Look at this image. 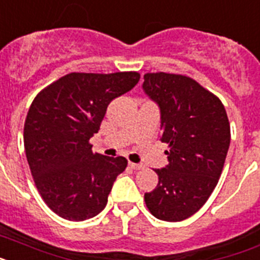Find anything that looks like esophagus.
Masks as SVG:
<instances>
[{
	"instance_id": "34e87169",
	"label": "esophagus",
	"mask_w": 260,
	"mask_h": 260,
	"mask_svg": "<svg viewBox=\"0 0 260 260\" xmlns=\"http://www.w3.org/2000/svg\"><path fill=\"white\" fill-rule=\"evenodd\" d=\"M129 168L135 169V171H139V169H143L144 165L143 164H135V162H129Z\"/></svg>"
}]
</instances>
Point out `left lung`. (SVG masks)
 I'll return each mask as SVG.
<instances>
[{"mask_svg":"<svg viewBox=\"0 0 260 260\" xmlns=\"http://www.w3.org/2000/svg\"><path fill=\"white\" fill-rule=\"evenodd\" d=\"M143 89L160 107V140L169 145V164L154 169L158 184L144 200L161 221H184L204 206L221 177L230 145L228 113L189 76L148 73Z\"/></svg>","mask_w":260,"mask_h":260,"instance_id":"left-lung-1","label":"left lung"}]
</instances>
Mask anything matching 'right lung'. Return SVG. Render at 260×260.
<instances>
[{"label":"right lung","instance_id":"add662e5","mask_svg":"<svg viewBox=\"0 0 260 260\" xmlns=\"http://www.w3.org/2000/svg\"><path fill=\"white\" fill-rule=\"evenodd\" d=\"M136 71L71 73L43 88L25 120L23 144L36 186L46 205L69 221H84L106 208L128 161L92 153L89 139L107 107L139 83Z\"/></svg>","mask_w":260,"mask_h":260}]
</instances>
